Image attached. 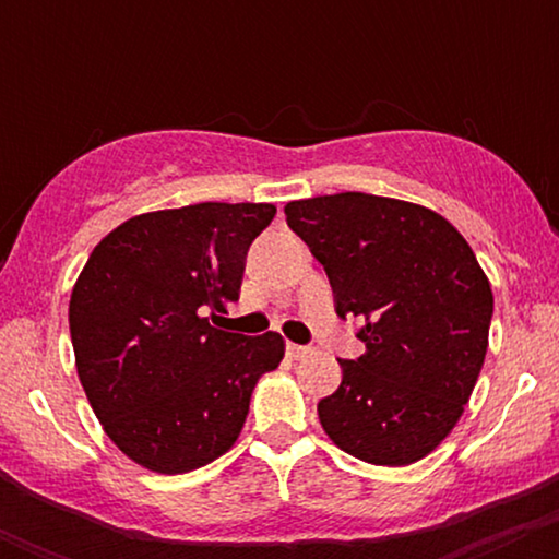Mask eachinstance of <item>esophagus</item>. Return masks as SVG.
Returning <instances> with one entry per match:
<instances>
[{
	"mask_svg": "<svg viewBox=\"0 0 559 559\" xmlns=\"http://www.w3.org/2000/svg\"><path fill=\"white\" fill-rule=\"evenodd\" d=\"M310 346H301V344H292V342H288L286 344V355L288 357H292V360H301V357H307V355H310Z\"/></svg>",
	"mask_w": 559,
	"mask_h": 559,
	"instance_id": "34e87169",
	"label": "esophagus"
}]
</instances>
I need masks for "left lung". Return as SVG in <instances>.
<instances>
[{"instance_id":"obj_1","label":"left lung","mask_w":559,"mask_h":559,"mask_svg":"<svg viewBox=\"0 0 559 559\" xmlns=\"http://www.w3.org/2000/svg\"><path fill=\"white\" fill-rule=\"evenodd\" d=\"M365 352L338 360L342 383L318 402L344 452L400 467L433 452L457 426L484 368L493 294L452 223L402 199L344 191L286 204Z\"/></svg>"}]
</instances>
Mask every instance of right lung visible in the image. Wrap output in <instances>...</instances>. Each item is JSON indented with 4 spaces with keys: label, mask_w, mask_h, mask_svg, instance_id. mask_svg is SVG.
<instances>
[{
    "label": "right lung",
    "mask_w": 559,
    "mask_h": 559,
    "mask_svg": "<svg viewBox=\"0 0 559 559\" xmlns=\"http://www.w3.org/2000/svg\"><path fill=\"white\" fill-rule=\"evenodd\" d=\"M273 204L202 202L126 221L88 254L70 294L75 368L115 447L146 471L189 473L239 439L284 338L210 318L239 299L249 243Z\"/></svg>",
    "instance_id": "obj_1"
}]
</instances>
